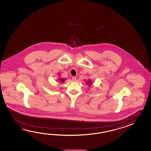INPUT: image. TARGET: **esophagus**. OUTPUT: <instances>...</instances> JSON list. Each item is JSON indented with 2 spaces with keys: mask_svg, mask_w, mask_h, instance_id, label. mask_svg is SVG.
Instances as JSON below:
<instances>
[{
  "mask_svg": "<svg viewBox=\"0 0 151 151\" xmlns=\"http://www.w3.org/2000/svg\"><path fill=\"white\" fill-rule=\"evenodd\" d=\"M72 80H73V81H76V80H77V77H72Z\"/></svg>",
  "mask_w": 151,
  "mask_h": 151,
  "instance_id": "obj_1",
  "label": "esophagus"
}]
</instances>
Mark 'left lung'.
Instances as JSON below:
<instances>
[{
	"label": "left lung",
	"mask_w": 151,
	"mask_h": 151,
	"mask_svg": "<svg viewBox=\"0 0 151 151\" xmlns=\"http://www.w3.org/2000/svg\"><path fill=\"white\" fill-rule=\"evenodd\" d=\"M87 84H89V85H91L92 83H91V80H89V81H88L87 82Z\"/></svg>",
	"instance_id": "obj_1"
}]
</instances>
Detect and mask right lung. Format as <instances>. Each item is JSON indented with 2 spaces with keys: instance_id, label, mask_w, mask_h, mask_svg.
Masks as SVG:
<instances>
[{
  "instance_id": "obj_1",
  "label": "right lung",
  "mask_w": 151,
  "mask_h": 151,
  "mask_svg": "<svg viewBox=\"0 0 151 151\" xmlns=\"http://www.w3.org/2000/svg\"><path fill=\"white\" fill-rule=\"evenodd\" d=\"M66 79H64V78H63V79H60V82H64L65 80Z\"/></svg>"
}]
</instances>
